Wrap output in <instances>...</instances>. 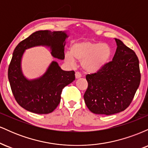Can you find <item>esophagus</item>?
Segmentation results:
<instances>
[{
    "mask_svg": "<svg viewBox=\"0 0 148 148\" xmlns=\"http://www.w3.org/2000/svg\"><path fill=\"white\" fill-rule=\"evenodd\" d=\"M75 77H76V79H80V78L81 77V74H80L79 72H76L75 73Z\"/></svg>",
    "mask_w": 148,
    "mask_h": 148,
    "instance_id": "1",
    "label": "esophagus"
}]
</instances>
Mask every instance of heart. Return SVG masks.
<instances>
[{
    "instance_id": "obj_1",
    "label": "heart",
    "mask_w": 148,
    "mask_h": 148,
    "mask_svg": "<svg viewBox=\"0 0 148 148\" xmlns=\"http://www.w3.org/2000/svg\"><path fill=\"white\" fill-rule=\"evenodd\" d=\"M111 49L106 44L83 41L76 42L70 47V53H65L64 60L74 65L75 60L81 62V67L88 72L101 69L109 60Z\"/></svg>"
}]
</instances>
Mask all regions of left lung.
I'll return each mask as SVG.
<instances>
[{
	"instance_id": "left-lung-1",
	"label": "left lung",
	"mask_w": 148,
	"mask_h": 148,
	"mask_svg": "<svg viewBox=\"0 0 148 148\" xmlns=\"http://www.w3.org/2000/svg\"><path fill=\"white\" fill-rule=\"evenodd\" d=\"M115 40L117 49L112 61L97 73L86 75L88 86L84 101L95 114L109 115L125 111L140 85L138 57L121 40Z\"/></svg>"
}]
</instances>
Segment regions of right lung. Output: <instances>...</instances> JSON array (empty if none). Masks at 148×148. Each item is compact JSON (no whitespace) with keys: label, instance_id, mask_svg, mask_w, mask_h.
I'll use <instances>...</instances> for the list:
<instances>
[{"label":"right lung","instance_id":"obj_1","mask_svg":"<svg viewBox=\"0 0 148 148\" xmlns=\"http://www.w3.org/2000/svg\"><path fill=\"white\" fill-rule=\"evenodd\" d=\"M67 37L66 31L39 30L18 43L14 49L8 68V79L15 99L24 109L37 114L51 113L60 103L62 89L75 80L74 71L62 70L56 61H53L41 77L26 79L21 66L25 50L46 46L50 47L53 56L63 60Z\"/></svg>","mask_w":148,"mask_h":148}]
</instances>
